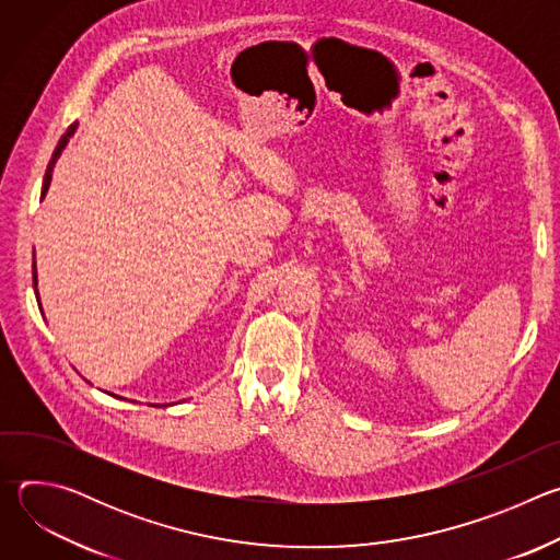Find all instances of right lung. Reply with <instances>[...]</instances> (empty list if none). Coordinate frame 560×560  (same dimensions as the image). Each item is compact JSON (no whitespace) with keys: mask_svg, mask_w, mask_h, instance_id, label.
Segmentation results:
<instances>
[{"mask_svg":"<svg viewBox=\"0 0 560 560\" xmlns=\"http://www.w3.org/2000/svg\"><path fill=\"white\" fill-rule=\"evenodd\" d=\"M74 130H77V121L61 135L59 143H57V148H55V152H52V159L48 162V168H46V175H44V184H42V199L46 197L48 186H50V182H52V168H55V164H57V159L61 156V152H63V148L68 145V141H70V137L74 135ZM33 283H35V296H37V303H39V310H42V301H39V292H37V268H35V259H33Z\"/></svg>","mask_w":560,"mask_h":560,"instance_id":"right-lung-1","label":"right lung"}]
</instances>
